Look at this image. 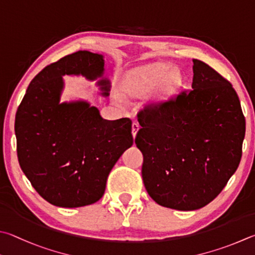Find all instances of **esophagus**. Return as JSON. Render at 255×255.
<instances>
[{
    "instance_id": "obj_1",
    "label": "esophagus",
    "mask_w": 255,
    "mask_h": 255,
    "mask_svg": "<svg viewBox=\"0 0 255 255\" xmlns=\"http://www.w3.org/2000/svg\"><path fill=\"white\" fill-rule=\"evenodd\" d=\"M139 128H140V126H139V124L138 123H132V126H131V132H132V137L135 138L136 137V135H137V131L139 130Z\"/></svg>"
}]
</instances>
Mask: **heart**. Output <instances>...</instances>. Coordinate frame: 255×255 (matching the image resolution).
<instances>
[{"instance_id":"heart-1","label":"heart","mask_w":255,"mask_h":255,"mask_svg":"<svg viewBox=\"0 0 255 255\" xmlns=\"http://www.w3.org/2000/svg\"><path fill=\"white\" fill-rule=\"evenodd\" d=\"M163 63H150L137 67L128 72L125 79V91L132 97H140L150 91L157 83V96L167 98L177 89L180 78Z\"/></svg>"}]
</instances>
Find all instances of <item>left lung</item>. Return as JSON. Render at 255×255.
Returning <instances> with one entry per match:
<instances>
[{"instance_id":"left-lung-1","label":"left lung","mask_w":255,"mask_h":255,"mask_svg":"<svg viewBox=\"0 0 255 255\" xmlns=\"http://www.w3.org/2000/svg\"><path fill=\"white\" fill-rule=\"evenodd\" d=\"M193 73L191 91L137 115L146 191L178 211L198 210L219 195L239 167L245 136L232 85L200 60L193 59Z\"/></svg>"}]
</instances>
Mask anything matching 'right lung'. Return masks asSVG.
<instances>
[{"label":"right lung","mask_w":255,"mask_h":255,"mask_svg":"<svg viewBox=\"0 0 255 255\" xmlns=\"http://www.w3.org/2000/svg\"><path fill=\"white\" fill-rule=\"evenodd\" d=\"M103 54L78 51L34 77L15 116L17 158L32 186L50 204L80 207L103 197L108 175L131 147V120H106L88 101L60 103L63 76H82L107 97Z\"/></svg>","instance_id":"right-lung-1"}]
</instances>
